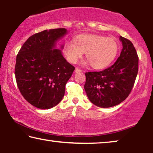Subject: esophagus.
<instances>
[{
	"mask_svg": "<svg viewBox=\"0 0 153 153\" xmlns=\"http://www.w3.org/2000/svg\"><path fill=\"white\" fill-rule=\"evenodd\" d=\"M82 69H79V68H76V69H75V72H76V73H80V72H82Z\"/></svg>",
	"mask_w": 153,
	"mask_h": 153,
	"instance_id": "1",
	"label": "esophagus"
}]
</instances>
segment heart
Segmentation results:
<instances>
[{
	"instance_id": "b5f03b06",
	"label": "heart",
	"mask_w": 153,
	"mask_h": 153,
	"mask_svg": "<svg viewBox=\"0 0 153 153\" xmlns=\"http://www.w3.org/2000/svg\"><path fill=\"white\" fill-rule=\"evenodd\" d=\"M118 45L112 38L97 34L79 35L74 39V42L67 43L64 53L70 63H76L83 53L90 65L95 69L107 67L115 59L118 51ZM88 62H84L87 65Z\"/></svg>"
}]
</instances>
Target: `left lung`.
<instances>
[{"instance_id":"left-lung-1","label":"left lung","mask_w":153,"mask_h":153,"mask_svg":"<svg viewBox=\"0 0 153 153\" xmlns=\"http://www.w3.org/2000/svg\"><path fill=\"white\" fill-rule=\"evenodd\" d=\"M123 48L112 66L86 72L84 89L90 102L108 108L123 102L132 90L138 71V56L130 40L120 36Z\"/></svg>"}]
</instances>
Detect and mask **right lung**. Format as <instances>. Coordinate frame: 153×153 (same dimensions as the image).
<instances>
[{
	"instance_id": "add662e5",
	"label": "right lung",
	"mask_w": 153,
	"mask_h": 153,
	"mask_svg": "<svg viewBox=\"0 0 153 153\" xmlns=\"http://www.w3.org/2000/svg\"><path fill=\"white\" fill-rule=\"evenodd\" d=\"M66 33L65 28L36 33L25 41L17 55L15 75L18 88L28 102L38 108L48 109L61 101L75 70L61 50L55 48L56 41Z\"/></svg>"
}]
</instances>
